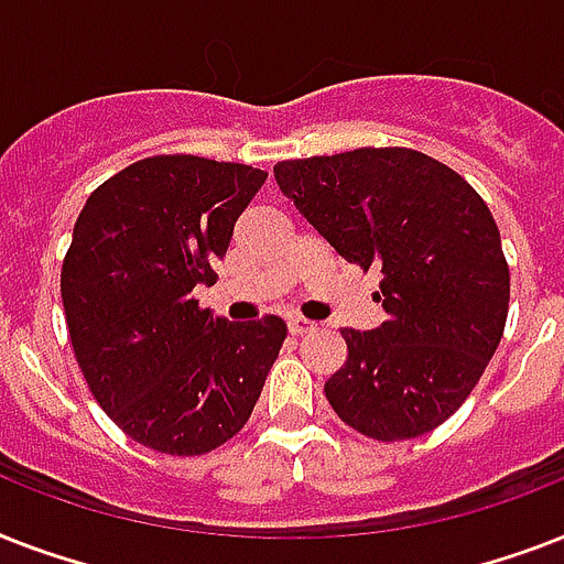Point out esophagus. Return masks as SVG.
Segmentation results:
<instances>
[{
  "label": "esophagus",
  "instance_id": "obj_1",
  "mask_svg": "<svg viewBox=\"0 0 564 564\" xmlns=\"http://www.w3.org/2000/svg\"><path fill=\"white\" fill-rule=\"evenodd\" d=\"M286 325H290L292 336H304V334H313V330H316V322H310V318H304V316H292Z\"/></svg>",
  "mask_w": 564,
  "mask_h": 564
}]
</instances>
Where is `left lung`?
I'll use <instances>...</instances> for the list:
<instances>
[{
    "label": "left lung",
    "mask_w": 564,
    "mask_h": 564,
    "mask_svg": "<svg viewBox=\"0 0 564 564\" xmlns=\"http://www.w3.org/2000/svg\"><path fill=\"white\" fill-rule=\"evenodd\" d=\"M274 178L348 263L380 269L389 318L343 330L348 357L325 383L334 412L377 442L438 427L507 325L509 265L486 202L451 166L401 145L281 161Z\"/></svg>",
    "instance_id": "left-lung-1"
}]
</instances>
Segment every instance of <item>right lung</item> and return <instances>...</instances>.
I'll return each instance as SVG.
<instances>
[{
    "label": "right lung",
    "mask_w": 564,
    "mask_h": 564,
    "mask_svg": "<svg viewBox=\"0 0 564 564\" xmlns=\"http://www.w3.org/2000/svg\"><path fill=\"white\" fill-rule=\"evenodd\" d=\"M265 172L195 154L145 158L78 213L61 269L75 360L126 436L172 456H202L251 419L286 325H234L198 307Z\"/></svg>",
    "instance_id": "1"
}]
</instances>
